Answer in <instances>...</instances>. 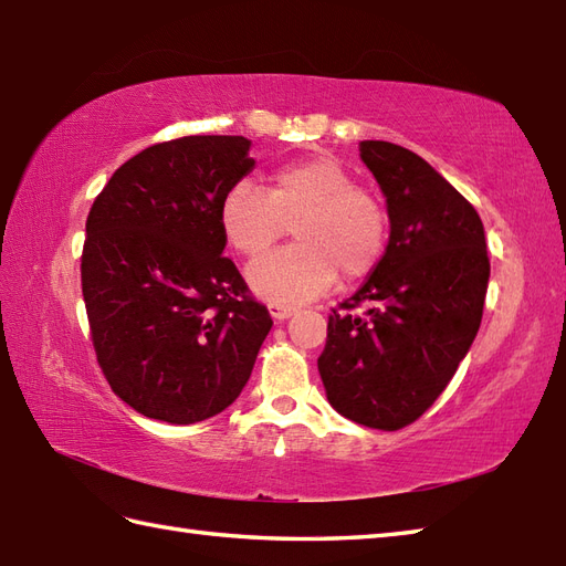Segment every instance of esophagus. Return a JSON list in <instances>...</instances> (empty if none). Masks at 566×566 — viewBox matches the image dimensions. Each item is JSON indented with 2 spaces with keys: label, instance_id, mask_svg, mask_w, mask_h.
Instances as JSON below:
<instances>
[{
  "label": "esophagus",
  "instance_id": "obj_1",
  "mask_svg": "<svg viewBox=\"0 0 566 566\" xmlns=\"http://www.w3.org/2000/svg\"><path fill=\"white\" fill-rule=\"evenodd\" d=\"M268 308H270V316L274 321H286L296 314V306H292V304H270Z\"/></svg>",
  "mask_w": 566,
  "mask_h": 566
}]
</instances>
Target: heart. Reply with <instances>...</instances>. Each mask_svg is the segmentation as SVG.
I'll return each instance as SVG.
<instances>
[{
	"label": "heart",
	"mask_w": 566,
	"mask_h": 566,
	"mask_svg": "<svg viewBox=\"0 0 566 566\" xmlns=\"http://www.w3.org/2000/svg\"><path fill=\"white\" fill-rule=\"evenodd\" d=\"M221 231L228 245L255 260L294 223L296 245L252 262L248 284L272 304H302L328 292L338 270L355 280L379 262L389 219L369 189L331 158L314 155L286 163L268 177V187L238 182L221 201Z\"/></svg>",
	"instance_id": "1"
}]
</instances>
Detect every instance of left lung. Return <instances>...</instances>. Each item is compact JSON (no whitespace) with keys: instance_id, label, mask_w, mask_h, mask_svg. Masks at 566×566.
I'll list each match as a JSON object with an SVG mask.
<instances>
[{"instance_id":"8db88e82","label":"left lung","mask_w":566,"mask_h":566,"mask_svg":"<svg viewBox=\"0 0 566 566\" xmlns=\"http://www.w3.org/2000/svg\"><path fill=\"white\" fill-rule=\"evenodd\" d=\"M359 158L387 197L389 245L328 318L318 371L331 406L359 426L399 430L423 416L472 347L484 314V223L448 179L387 140ZM359 303L365 317L347 315Z\"/></svg>"}]
</instances>
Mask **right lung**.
<instances>
[{
  "label": "right lung",
  "mask_w": 566,
  "mask_h": 566,
  "mask_svg": "<svg viewBox=\"0 0 566 566\" xmlns=\"http://www.w3.org/2000/svg\"><path fill=\"white\" fill-rule=\"evenodd\" d=\"M255 160L243 136L134 155L87 216L82 296L97 363L138 413L189 426L231 406L272 318L223 258L221 201Z\"/></svg>",
  "instance_id": "right-lung-1"
}]
</instances>
